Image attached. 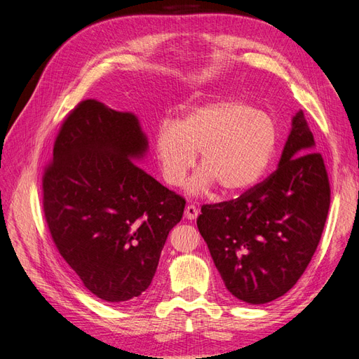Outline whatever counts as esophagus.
Returning a JSON list of instances; mask_svg holds the SVG:
<instances>
[{
	"label": "esophagus",
	"instance_id": "34e87169",
	"mask_svg": "<svg viewBox=\"0 0 359 359\" xmlns=\"http://www.w3.org/2000/svg\"><path fill=\"white\" fill-rule=\"evenodd\" d=\"M184 215H186L187 220H196L198 215H199V210L196 208L194 205H187L186 206V211H184Z\"/></svg>",
	"mask_w": 359,
	"mask_h": 359
}]
</instances>
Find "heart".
Masks as SVG:
<instances>
[{"label":"heart","instance_id":"obj_1","mask_svg":"<svg viewBox=\"0 0 359 359\" xmlns=\"http://www.w3.org/2000/svg\"><path fill=\"white\" fill-rule=\"evenodd\" d=\"M277 128L266 114L248 103L222 97L189 109L177 121L163 123L154 136L161 175L173 187L186 180L199 153L201 170L189 191L220 187L236 194L262 178L276 153Z\"/></svg>","mask_w":359,"mask_h":359}]
</instances>
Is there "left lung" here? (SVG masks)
I'll list each match as a JSON object with an SVG mask.
<instances>
[{"instance_id":"left-lung-1","label":"left lung","mask_w":359,"mask_h":359,"mask_svg":"<svg viewBox=\"0 0 359 359\" xmlns=\"http://www.w3.org/2000/svg\"><path fill=\"white\" fill-rule=\"evenodd\" d=\"M314 147L299 111L274 173L235 201L202 206L198 229L236 299L265 304L283 297L316 252L331 190Z\"/></svg>"}]
</instances>
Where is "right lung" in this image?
Returning a JSON list of instances; mask_svg holds the SVG:
<instances>
[{"label":"right lung","instance_id":"obj_1","mask_svg":"<svg viewBox=\"0 0 359 359\" xmlns=\"http://www.w3.org/2000/svg\"><path fill=\"white\" fill-rule=\"evenodd\" d=\"M148 137L132 112L85 100L62 123L43 177V210L60 255L107 302L153 281L186 201L140 169Z\"/></svg>","mask_w":359,"mask_h":359}]
</instances>
